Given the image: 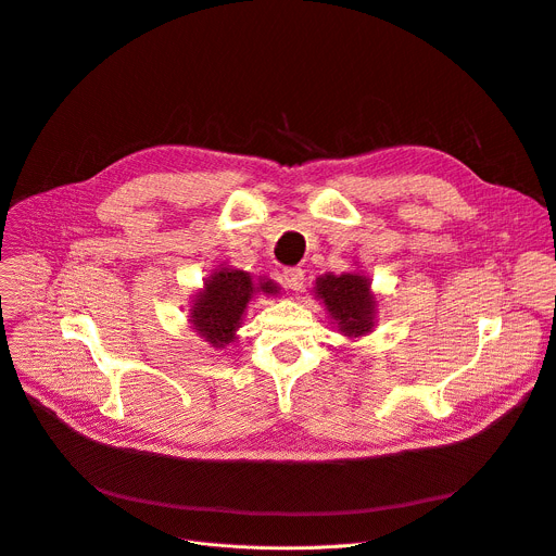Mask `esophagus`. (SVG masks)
<instances>
[{"label": "esophagus", "instance_id": "esophagus-1", "mask_svg": "<svg viewBox=\"0 0 556 556\" xmlns=\"http://www.w3.org/2000/svg\"><path fill=\"white\" fill-rule=\"evenodd\" d=\"M282 282L287 289H294V292H299V289H303V282H305V271L299 269V267H287L282 271Z\"/></svg>", "mask_w": 556, "mask_h": 556}]
</instances>
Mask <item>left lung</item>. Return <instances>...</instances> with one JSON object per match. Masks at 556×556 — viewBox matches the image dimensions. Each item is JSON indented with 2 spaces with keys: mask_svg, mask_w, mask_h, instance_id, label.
Wrapping results in <instances>:
<instances>
[{
  "mask_svg": "<svg viewBox=\"0 0 556 556\" xmlns=\"http://www.w3.org/2000/svg\"><path fill=\"white\" fill-rule=\"evenodd\" d=\"M314 294L324 301L337 328L346 337H364L376 326V296L362 274H326L316 278Z\"/></svg>",
  "mask_w": 556,
  "mask_h": 556,
  "instance_id": "obj_1",
  "label": "left lung"
}]
</instances>
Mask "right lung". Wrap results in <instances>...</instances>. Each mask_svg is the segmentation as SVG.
I'll use <instances>...</instances> for the list:
<instances>
[{
	"instance_id": "1",
	"label": "right lung",
	"mask_w": 556,
	"mask_h": 556,
	"mask_svg": "<svg viewBox=\"0 0 556 556\" xmlns=\"http://www.w3.org/2000/svg\"><path fill=\"white\" fill-rule=\"evenodd\" d=\"M278 285L274 280H253L251 274L240 269H215L203 280V289H199L192 309L190 324L213 349H224L226 343L235 341V332L242 324L249 301L253 294L262 292L267 296L278 294Z\"/></svg>"
}]
</instances>
